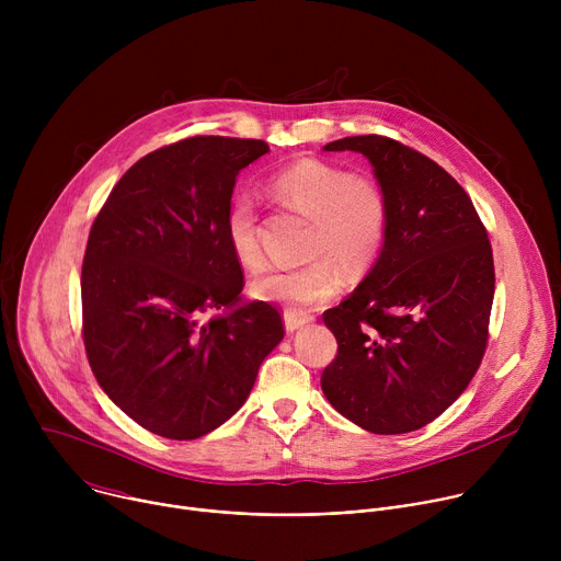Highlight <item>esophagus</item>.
Returning <instances> with one entry per match:
<instances>
[{
  "instance_id": "1",
  "label": "esophagus",
  "mask_w": 561,
  "mask_h": 561,
  "mask_svg": "<svg viewBox=\"0 0 561 561\" xmlns=\"http://www.w3.org/2000/svg\"><path fill=\"white\" fill-rule=\"evenodd\" d=\"M308 322H310V319L306 314H299L295 310H286L284 312V329H286V333H295L297 329L306 327Z\"/></svg>"
}]
</instances>
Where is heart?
Masks as SVG:
<instances>
[{"mask_svg": "<svg viewBox=\"0 0 561 561\" xmlns=\"http://www.w3.org/2000/svg\"><path fill=\"white\" fill-rule=\"evenodd\" d=\"M271 195L310 219L306 255L299 268L262 273L251 290L262 301L308 310L329 301L342 284L340 268L348 275L368 271L383 251L390 206L381 182L368 173H348L324 159L304 157L268 180ZM226 244L234 262L260 268V217L249 193H234L224 215Z\"/></svg>", "mask_w": 561, "mask_h": 561, "instance_id": "b5f03b06", "label": "heart"}]
</instances>
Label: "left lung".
Masks as SVG:
<instances>
[{
	"label": "left lung",
	"mask_w": 561,
	"mask_h": 561,
	"mask_svg": "<svg viewBox=\"0 0 561 561\" xmlns=\"http://www.w3.org/2000/svg\"><path fill=\"white\" fill-rule=\"evenodd\" d=\"M324 150L368 157L390 219L368 277L324 312L337 355L322 390L370 433H411L439 417L484 359L495 295L491 239L468 193L420 150L383 135L344 137Z\"/></svg>",
	"instance_id": "obj_1"
}]
</instances>
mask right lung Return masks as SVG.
<instances>
[{
	"label": "right lung",
	"mask_w": 561,
	"mask_h": 561,
	"mask_svg": "<svg viewBox=\"0 0 561 561\" xmlns=\"http://www.w3.org/2000/svg\"><path fill=\"white\" fill-rule=\"evenodd\" d=\"M262 139L186 137L135 162L95 215L82 264V337L95 379L141 428L197 439L230 420L282 342L266 301L228 314L244 273L226 244L234 178Z\"/></svg>",
	"instance_id": "1"
}]
</instances>
